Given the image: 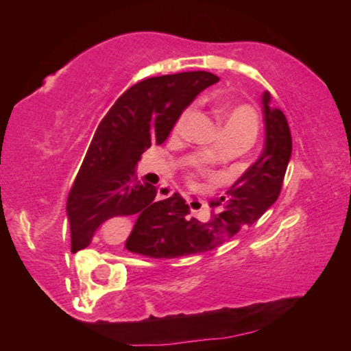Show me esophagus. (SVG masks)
I'll return each instance as SVG.
<instances>
[{"mask_svg":"<svg viewBox=\"0 0 351 351\" xmlns=\"http://www.w3.org/2000/svg\"><path fill=\"white\" fill-rule=\"evenodd\" d=\"M173 193H175V191H173L170 186H160V189H158V198H170Z\"/></svg>","mask_w":351,"mask_h":351,"instance_id":"34e87169","label":"esophagus"}]
</instances>
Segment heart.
I'll return each instance as SVG.
<instances>
[{
  "mask_svg": "<svg viewBox=\"0 0 351 351\" xmlns=\"http://www.w3.org/2000/svg\"><path fill=\"white\" fill-rule=\"evenodd\" d=\"M193 107L186 108L180 117V120L176 122V130H180L183 127L184 122L191 115ZM216 117L223 125L224 134H232V135H243L247 136L252 142V138L257 134V115L252 110V107L245 106V104H221L216 108ZM208 156L215 158L216 150L211 148L208 152Z\"/></svg>",
  "mask_w": 351,
  "mask_h": 351,
  "instance_id": "1",
  "label": "heart"
}]
</instances>
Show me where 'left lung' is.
Masks as SVG:
<instances>
[{
    "instance_id": "8db88e82",
    "label": "left lung",
    "mask_w": 351,
    "mask_h": 351,
    "mask_svg": "<svg viewBox=\"0 0 351 351\" xmlns=\"http://www.w3.org/2000/svg\"><path fill=\"white\" fill-rule=\"evenodd\" d=\"M265 143L256 163L228 189L211 201L216 215L206 223L189 217V208L178 193L168 198L150 217L135 224L125 247L153 259H175L211 251L228 243L241 229L251 228L276 203L292 155V136L280 108L271 106V94H263Z\"/></svg>"
}]
</instances>
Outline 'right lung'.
<instances>
[{
	"mask_svg": "<svg viewBox=\"0 0 351 351\" xmlns=\"http://www.w3.org/2000/svg\"><path fill=\"white\" fill-rule=\"evenodd\" d=\"M211 72L195 71L145 79L125 90L99 123L67 198L71 251L90 244L99 226L125 216L150 217L167 199L156 186L136 180L135 167L152 145H162L201 90L216 84Z\"/></svg>",
	"mask_w": 351,
	"mask_h": 351,
	"instance_id": "right-lung-1",
	"label": "right lung"
}]
</instances>
